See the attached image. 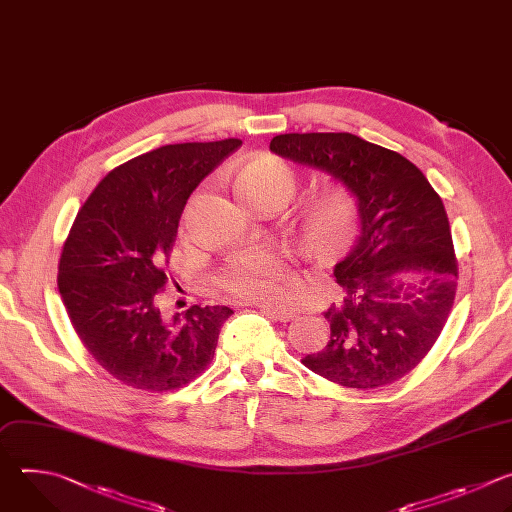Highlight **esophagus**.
Instances as JSON below:
<instances>
[{
  "label": "esophagus",
  "mask_w": 512,
  "mask_h": 512,
  "mask_svg": "<svg viewBox=\"0 0 512 512\" xmlns=\"http://www.w3.org/2000/svg\"><path fill=\"white\" fill-rule=\"evenodd\" d=\"M258 309L264 315H268V317H272L274 321H280V323H288L296 317L292 311H286V309H270V306H262V304H258Z\"/></svg>",
  "instance_id": "esophagus-1"
}]
</instances>
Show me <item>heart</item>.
<instances>
[{
    "label": "heart",
    "mask_w": 512,
    "mask_h": 512,
    "mask_svg": "<svg viewBox=\"0 0 512 512\" xmlns=\"http://www.w3.org/2000/svg\"><path fill=\"white\" fill-rule=\"evenodd\" d=\"M296 173L282 159L262 153L250 157L236 175V189L250 206L264 201L286 203L296 191ZM191 218V203L183 214L187 226ZM357 232V201L345 187H325L304 201L296 220L294 234L306 250L317 258L329 260L343 254ZM292 268L290 254L280 246H248L220 266L214 276L216 288L226 296L262 304H284L290 294Z\"/></svg>",
    "instance_id": "b5f03b06"
}]
</instances>
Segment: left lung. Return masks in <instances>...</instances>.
<instances>
[{"label":"left lung","instance_id":"obj_1","mask_svg":"<svg viewBox=\"0 0 512 512\" xmlns=\"http://www.w3.org/2000/svg\"><path fill=\"white\" fill-rule=\"evenodd\" d=\"M270 151L329 173L357 199L361 236L335 266L343 300L325 313L331 339L302 365L353 389L410 373L452 311L458 260L442 197L403 155L351 133H288Z\"/></svg>","mask_w":512,"mask_h":512}]
</instances>
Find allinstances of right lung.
<instances>
[{"label": "right lung", "instance_id": "1", "mask_svg": "<svg viewBox=\"0 0 512 512\" xmlns=\"http://www.w3.org/2000/svg\"><path fill=\"white\" fill-rule=\"evenodd\" d=\"M240 145L224 139L143 153L94 187L70 228L58 264L66 313L94 361L133 389L183 387L214 359L230 306L193 304L165 319L159 292L189 195Z\"/></svg>", "mask_w": 512, "mask_h": 512}]
</instances>
